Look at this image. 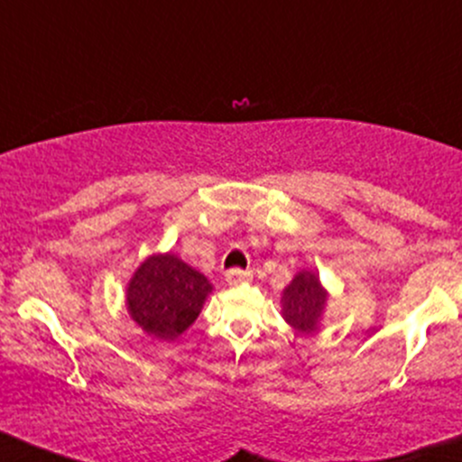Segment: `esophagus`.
<instances>
[{
    "mask_svg": "<svg viewBox=\"0 0 462 462\" xmlns=\"http://www.w3.org/2000/svg\"><path fill=\"white\" fill-rule=\"evenodd\" d=\"M249 272H245V269H230V272H226V282L227 284H241L245 282V280H249Z\"/></svg>",
    "mask_w": 462,
    "mask_h": 462,
    "instance_id": "1",
    "label": "esophagus"
}]
</instances>
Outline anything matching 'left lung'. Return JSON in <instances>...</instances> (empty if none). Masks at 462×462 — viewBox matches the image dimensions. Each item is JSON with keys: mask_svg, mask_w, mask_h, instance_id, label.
<instances>
[{"mask_svg": "<svg viewBox=\"0 0 462 462\" xmlns=\"http://www.w3.org/2000/svg\"><path fill=\"white\" fill-rule=\"evenodd\" d=\"M328 293L312 272H300L282 293V315L291 328L301 334L317 330Z\"/></svg>", "mask_w": 462, "mask_h": 462, "instance_id": "1", "label": "left lung"}]
</instances>
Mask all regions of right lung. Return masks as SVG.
I'll list each match as a JSON object with an SVG mask.
<instances>
[{
    "label": "right lung",
    "mask_w": 462,
    "mask_h": 462,
    "mask_svg": "<svg viewBox=\"0 0 462 462\" xmlns=\"http://www.w3.org/2000/svg\"><path fill=\"white\" fill-rule=\"evenodd\" d=\"M213 291L208 280L173 254H156L132 275L128 310L150 337L173 341L198 319Z\"/></svg>",
    "instance_id": "1"
}]
</instances>
